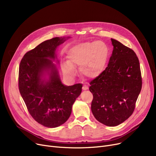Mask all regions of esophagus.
Returning a JSON list of instances; mask_svg holds the SVG:
<instances>
[{
  "instance_id": "1",
  "label": "esophagus",
  "mask_w": 156,
  "mask_h": 156,
  "mask_svg": "<svg viewBox=\"0 0 156 156\" xmlns=\"http://www.w3.org/2000/svg\"><path fill=\"white\" fill-rule=\"evenodd\" d=\"M88 88V86H87V85H83V87H82V89L84 90H87Z\"/></svg>"
}]
</instances>
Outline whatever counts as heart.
I'll return each instance as SVG.
<instances>
[{
	"label": "heart",
	"mask_w": 156,
	"mask_h": 156,
	"mask_svg": "<svg viewBox=\"0 0 156 156\" xmlns=\"http://www.w3.org/2000/svg\"><path fill=\"white\" fill-rule=\"evenodd\" d=\"M108 48L102 41L80 43L73 46L68 52V62L64 63L62 70L66 75L73 76L75 67L80 66L85 77L94 78L103 71L107 62Z\"/></svg>",
	"instance_id": "heart-1"
}]
</instances>
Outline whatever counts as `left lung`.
<instances>
[{
    "label": "left lung",
    "mask_w": 156,
    "mask_h": 156,
    "mask_svg": "<svg viewBox=\"0 0 156 156\" xmlns=\"http://www.w3.org/2000/svg\"><path fill=\"white\" fill-rule=\"evenodd\" d=\"M111 40L114 48L108 67L90 82L89 90L93 94L91 109L95 119L106 126H115L132 116L142 80L135 52Z\"/></svg>",
    "instance_id": "1"
}]
</instances>
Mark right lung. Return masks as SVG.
Masks as SVG:
<instances>
[{
  "instance_id": "right-lung-1",
  "label": "right lung",
  "mask_w": 156,
  "mask_h": 156,
  "mask_svg": "<svg viewBox=\"0 0 156 156\" xmlns=\"http://www.w3.org/2000/svg\"><path fill=\"white\" fill-rule=\"evenodd\" d=\"M65 38L55 37L45 40L22 58L19 68L18 87L27 109L39 124L47 128H55L69 118L72 105L81 92L82 84L63 85L58 71L51 59L56 57L57 47ZM49 74L45 82L43 73Z\"/></svg>"
}]
</instances>
